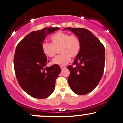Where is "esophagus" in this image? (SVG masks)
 <instances>
[{"instance_id":"esophagus-1","label":"esophagus","mask_w":123,"mask_h":123,"mask_svg":"<svg viewBox=\"0 0 123 123\" xmlns=\"http://www.w3.org/2000/svg\"><path fill=\"white\" fill-rule=\"evenodd\" d=\"M60 68H61V69H64V68H65V67L63 66V65H60Z\"/></svg>"}]
</instances>
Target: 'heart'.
I'll return each instance as SVG.
<instances>
[{"instance_id": "1", "label": "heart", "mask_w": 123, "mask_h": 123, "mask_svg": "<svg viewBox=\"0 0 123 123\" xmlns=\"http://www.w3.org/2000/svg\"><path fill=\"white\" fill-rule=\"evenodd\" d=\"M51 43L43 42L41 45L42 50L46 56L52 58L60 49V55L53 60L55 64L63 65L69 62L72 58L78 56L81 48V43L78 36L69 35L68 33L59 31L50 36Z\"/></svg>"}]
</instances>
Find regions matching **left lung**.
I'll use <instances>...</instances> for the list:
<instances>
[{
  "mask_svg": "<svg viewBox=\"0 0 123 123\" xmlns=\"http://www.w3.org/2000/svg\"><path fill=\"white\" fill-rule=\"evenodd\" d=\"M80 38L81 48L72 65H68V80L70 88L79 95L91 92L97 86L104 71L105 48L89 30L67 27ZM74 65V66L73 65Z\"/></svg>",
  "mask_w": 123,
  "mask_h": 123,
  "instance_id": "obj_1",
  "label": "left lung"
}]
</instances>
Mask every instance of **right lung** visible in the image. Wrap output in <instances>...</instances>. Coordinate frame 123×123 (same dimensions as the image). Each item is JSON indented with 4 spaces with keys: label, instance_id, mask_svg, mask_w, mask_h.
I'll return each mask as SVG.
<instances>
[{
    "label": "right lung",
    "instance_id": "add662e5",
    "mask_svg": "<svg viewBox=\"0 0 123 123\" xmlns=\"http://www.w3.org/2000/svg\"><path fill=\"white\" fill-rule=\"evenodd\" d=\"M58 29L46 27L31 32L16 46L14 68L17 80L23 91L35 98H45L53 93L61 71L58 64L46 67L49 60L41 48L46 35Z\"/></svg>",
    "mask_w": 123,
    "mask_h": 123
}]
</instances>
